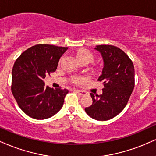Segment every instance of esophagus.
<instances>
[{
    "instance_id": "1",
    "label": "esophagus",
    "mask_w": 156,
    "mask_h": 156,
    "mask_svg": "<svg viewBox=\"0 0 156 156\" xmlns=\"http://www.w3.org/2000/svg\"><path fill=\"white\" fill-rule=\"evenodd\" d=\"M74 91H76V92H78L79 94L82 95V96H83V95L86 94V92L85 91H82V90H78V89H74Z\"/></svg>"
}]
</instances>
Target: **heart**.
<instances>
[{"label": "heart", "instance_id": "1", "mask_svg": "<svg viewBox=\"0 0 156 156\" xmlns=\"http://www.w3.org/2000/svg\"><path fill=\"white\" fill-rule=\"evenodd\" d=\"M78 59H86L89 62H91L93 60V55L89 51L86 49H80L77 52L76 54ZM85 78L82 77H77L74 76L72 78V82L75 84H80L82 82L84 81Z\"/></svg>", "mask_w": 156, "mask_h": 156}]
</instances>
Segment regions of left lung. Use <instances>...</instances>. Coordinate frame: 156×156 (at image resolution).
Returning <instances> with one entry per match:
<instances>
[{"instance_id":"1","label":"left lung","mask_w":156,"mask_h":156,"mask_svg":"<svg viewBox=\"0 0 156 156\" xmlns=\"http://www.w3.org/2000/svg\"><path fill=\"white\" fill-rule=\"evenodd\" d=\"M102 55L104 65L99 81L104 88L100 95L93 94L92 105L85 108L90 117L108 121L124 109L134 87V67L124 51L112 45H99L94 48Z\"/></svg>"}]
</instances>
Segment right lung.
<instances>
[{
  "instance_id": "1",
  "label": "right lung",
  "mask_w": 156,
  "mask_h": 156,
  "mask_svg": "<svg viewBox=\"0 0 156 156\" xmlns=\"http://www.w3.org/2000/svg\"><path fill=\"white\" fill-rule=\"evenodd\" d=\"M67 48L37 44L24 51L15 62L12 92L19 107L30 117L48 119L62 108L68 90L51 89L45 86L44 79L57 70L60 57Z\"/></svg>"
}]
</instances>
